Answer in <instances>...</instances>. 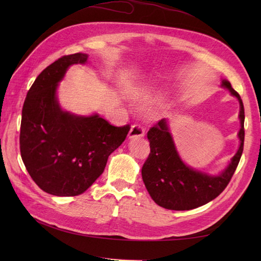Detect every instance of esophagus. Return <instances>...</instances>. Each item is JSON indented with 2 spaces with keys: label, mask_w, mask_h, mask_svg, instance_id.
Returning <instances> with one entry per match:
<instances>
[{
  "label": "esophagus",
  "mask_w": 261,
  "mask_h": 261,
  "mask_svg": "<svg viewBox=\"0 0 261 261\" xmlns=\"http://www.w3.org/2000/svg\"><path fill=\"white\" fill-rule=\"evenodd\" d=\"M145 135V129L139 124H134L128 134V138H136V137H143Z\"/></svg>",
  "instance_id": "obj_1"
}]
</instances>
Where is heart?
I'll return each instance as SVG.
<instances>
[{"mask_svg": "<svg viewBox=\"0 0 261 261\" xmlns=\"http://www.w3.org/2000/svg\"><path fill=\"white\" fill-rule=\"evenodd\" d=\"M150 89H151V87H149V86H146V87H140V88H138L137 90H136V94L137 96H147V94L149 93V91H150Z\"/></svg>", "mask_w": 261, "mask_h": 261, "instance_id": "b5f03b06", "label": "heart"}]
</instances>
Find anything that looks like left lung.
<instances>
[{
	"instance_id": "obj_1",
	"label": "left lung",
	"mask_w": 261,
	"mask_h": 261,
	"mask_svg": "<svg viewBox=\"0 0 261 261\" xmlns=\"http://www.w3.org/2000/svg\"><path fill=\"white\" fill-rule=\"evenodd\" d=\"M222 87L240 101L241 145L231 163L220 175H208L187 167L180 160L167 120L162 118L149 129L147 137L150 141V153L141 169V175L149 195L160 207L179 211L198 208L217 198L230 183L244 149L245 112L240 94L232 88L230 82L223 81Z\"/></svg>"
}]
</instances>
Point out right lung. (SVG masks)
Wrapping results in <instances>:
<instances>
[{"label": "right lung", "instance_id": "add662e5", "mask_svg": "<svg viewBox=\"0 0 261 261\" xmlns=\"http://www.w3.org/2000/svg\"><path fill=\"white\" fill-rule=\"evenodd\" d=\"M87 59V54L75 53L53 62L36 78L23 102L21 159L35 183L54 196L85 193L130 129L129 124L117 127L98 114L85 117L62 111L58 84L70 65L85 64Z\"/></svg>", "mask_w": 261, "mask_h": 261}]
</instances>
